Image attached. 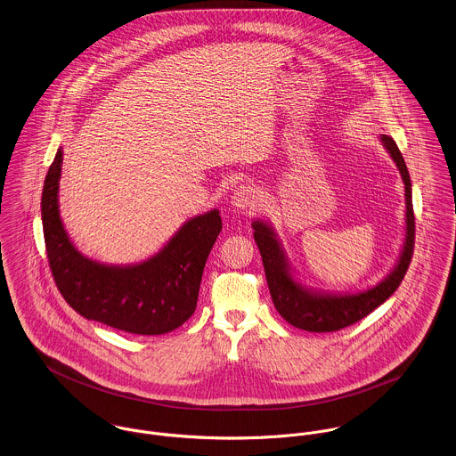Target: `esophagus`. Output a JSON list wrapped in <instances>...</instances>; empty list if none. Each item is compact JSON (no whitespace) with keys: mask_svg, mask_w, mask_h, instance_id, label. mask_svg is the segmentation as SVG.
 I'll list each match as a JSON object with an SVG mask.
<instances>
[{"mask_svg":"<svg viewBox=\"0 0 456 456\" xmlns=\"http://www.w3.org/2000/svg\"><path fill=\"white\" fill-rule=\"evenodd\" d=\"M260 201V193L251 184H240L232 196V203L237 208H255Z\"/></svg>","mask_w":456,"mask_h":456,"instance_id":"esophagus-1","label":"esophagus"}]
</instances>
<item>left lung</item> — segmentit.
I'll return each instance as SVG.
<instances>
[{
  "instance_id": "8db88e82",
  "label": "left lung",
  "mask_w": 456,
  "mask_h": 456,
  "mask_svg": "<svg viewBox=\"0 0 456 456\" xmlns=\"http://www.w3.org/2000/svg\"><path fill=\"white\" fill-rule=\"evenodd\" d=\"M381 142L388 149L391 158L395 159L400 175L405 184V242L403 251L398 260L396 268L390 275L379 282L376 288H370L363 293L356 295H316L304 289L297 284L288 270L282 249L268 224L263 221H255V240L260 249L261 260L265 266L266 284L270 289L272 302L277 313L289 323L305 331H337L346 326L354 325L356 322L369 316L374 309H378L383 302H387L395 289L400 286L414 253V210H412V193H411V177L402 158L400 149L395 140L388 134H381Z\"/></svg>"
}]
</instances>
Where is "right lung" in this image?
<instances>
[{"instance_id": "right-lung-1", "label": "right lung", "mask_w": 456, "mask_h": 456, "mask_svg": "<svg viewBox=\"0 0 456 456\" xmlns=\"http://www.w3.org/2000/svg\"><path fill=\"white\" fill-rule=\"evenodd\" d=\"M63 151L42 191L47 260L66 304L86 320L136 335H161L186 323L196 309L205 261L221 232L217 210L190 219L165 249L133 266L84 258L69 242L58 208Z\"/></svg>"}]
</instances>
